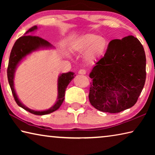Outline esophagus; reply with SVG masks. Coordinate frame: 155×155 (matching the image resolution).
I'll return each mask as SVG.
<instances>
[{
  "mask_svg": "<svg viewBox=\"0 0 155 155\" xmlns=\"http://www.w3.org/2000/svg\"><path fill=\"white\" fill-rule=\"evenodd\" d=\"M78 74H81V75H84L86 74V71L85 70H80L78 72Z\"/></svg>",
  "mask_w": 155,
  "mask_h": 155,
  "instance_id": "1",
  "label": "esophagus"
}]
</instances>
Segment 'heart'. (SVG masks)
<instances>
[{
    "label": "heart",
    "mask_w": 155,
    "mask_h": 155,
    "mask_svg": "<svg viewBox=\"0 0 155 155\" xmlns=\"http://www.w3.org/2000/svg\"><path fill=\"white\" fill-rule=\"evenodd\" d=\"M106 41L103 38L91 33L77 37L73 41V51L79 54L85 53V60L94 64L101 57L106 48Z\"/></svg>",
    "instance_id": "1"
}]
</instances>
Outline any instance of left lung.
I'll return each instance as SVG.
<instances>
[{
	"label": "left lung",
	"instance_id": "obj_1",
	"mask_svg": "<svg viewBox=\"0 0 155 155\" xmlns=\"http://www.w3.org/2000/svg\"><path fill=\"white\" fill-rule=\"evenodd\" d=\"M146 65L145 52L137 38L129 35L110 41L104 57L90 73L91 105L111 114L132 107L145 84Z\"/></svg>",
	"mask_w": 155,
	"mask_h": 155
}]
</instances>
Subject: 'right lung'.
I'll return each mask as SVG.
<instances>
[{
    "label": "right lung",
    "mask_w": 155,
    "mask_h": 155,
    "mask_svg": "<svg viewBox=\"0 0 155 155\" xmlns=\"http://www.w3.org/2000/svg\"><path fill=\"white\" fill-rule=\"evenodd\" d=\"M38 27H34L29 28L25 33L24 36H22L18 39L15 41L10 53L8 68H7V78L11 87L13 96L18 105L22 107L26 111L31 113L34 115H47L57 111L64 101L65 91L69 83L74 78L75 74L73 72H68L67 73L60 74L57 79V98L53 105L48 109L43 111H36L28 108L25 106L18 98L14 87V77L15 72L18 65L28 55L32 52L44 49H54V47L50 44L48 41L44 40L38 36H34L33 33L38 30Z\"/></svg>",
    "instance_id": "1"
}]
</instances>
